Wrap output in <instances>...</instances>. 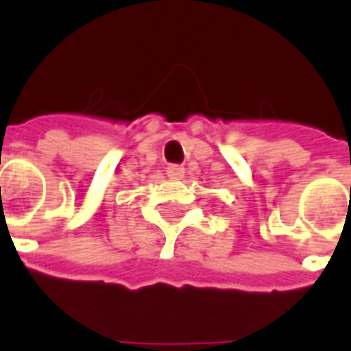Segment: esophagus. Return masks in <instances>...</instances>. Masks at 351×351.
Returning a JSON list of instances; mask_svg holds the SVG:
<instances>
[{
    "mask_svg": "<svg viewBox=\"0 0 351 351\" xmlns=\"http://www.w3.org/2000/svg\"><path fill=\"white\" fill-rule=\"evenodd\" d=\"M167 176L171 178V180H180L184 176V167L182 165H176V163H171V165H167Z\"/></svg>",
    "mask_w": 351,
    "mask_h": 351,
    "instance_id": "esophagus-1",
    "label": "esophagus"
}]
</instances>
